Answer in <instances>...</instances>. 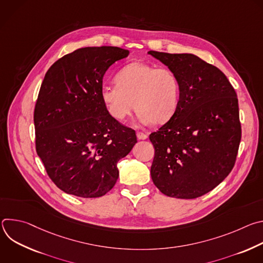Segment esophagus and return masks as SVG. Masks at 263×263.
I'll return each mask as SVG.
<instances>
[{
    "mask_svg": "<svg viewBox=\"0 0 263 263\" xmlns=\"http://www.w3.org/2000/svg\"><path fill=\"white\" fill-rule=\"evenodd\" d=\"M136 136H137L138 139H146L147 138V134H145L143 132H140V131L136 132Z\"/></svg>",
    "mask_w": 263,
    "mask_h": 263,
    "instance_id": "34e87169",
    "label": "esophagus"
}]
</instances>
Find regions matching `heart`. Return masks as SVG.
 I'll return each mask as SVG.
<instances>
[{
    "label": "heart",
    "mask_w": 263,
    "mask_h": 263,
    "mask_svg": "<svg viewBox=\"0 0 263 263\" xmlns=\"http://www.w3.org/2000/svg\"><path fill=\"white\" fill-rule=\"evenodd\" d=\"M181 86L177 74L166 66L141 61L124 65L116 74V83L104 84L101 100L108 114L123 122L135 106L144 125L168 121L180 103Z\"/></svg>",
    "instance_id": "b5f03b06"
}]
</instances>
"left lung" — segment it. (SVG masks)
<instances>
[{"label": "left lung", "mask_w": 263, "mask_h": 263, "mask_svg": "<svg viewBox=\"0 0 263 263\" xmlns=\"http://www.w3.org/2000/svg\"><path fill=\"white\" fill-rule=\"evenodd\" d=\"M147 54L171 68L181 86L174 116L149 134L155 148L152 180L167 197L199 198L235 164L241 139L237 95L221 70L196 55Z\"/></svg>", "instance_id": "8db88e82"}]
</instances>
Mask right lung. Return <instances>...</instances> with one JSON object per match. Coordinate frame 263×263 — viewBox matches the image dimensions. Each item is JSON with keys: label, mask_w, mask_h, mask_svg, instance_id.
I'll return each instance as SVG.
<instances>
[{"label": "right lung", "mask_w": 263, "mask_h": 263, "mask_svg": "<svg viewBox=\"0 0 263 263\" xmlns=\"http://www.w3.org/2000/svg\"><path fill=\"white\" fill-rule=\"evenodd\" d=\"M128 55L118 47L82 48L46 73L34 109L35 147L50 179L68 195H106L119 178V160L137 142L100 97L106 70Z\"/></svg>", "instance_id": "add662e5"}]
</instances>
